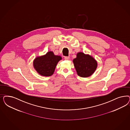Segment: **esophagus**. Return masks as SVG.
<instances>
[{
  "mask_svg": "<svg viewBox=\"0 0 130 130\" xmlns=\"http://www.w3.org/2000/svg\"><path fill=\"white\" fill-rule=\"evenodd\" d=\"M69 59H70V57L69 56H65L64 57V59L66 60H69Z\"/></svg>",
  "mask_w": 130,
  "mask_h": 130,
  "instance_id": "obj_1",
  "label": "esophagus"
}]
</instances>
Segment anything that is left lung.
Masks as SVG:
<instances>
[{
	"mask_svg": "<svg viewBox=\"0 0 130 130\" xmlns=\"http://www.w3.org/2000/svg\"><path fill=\"white\" fill-rule=\"evenodd\" d=\"M73 63L77 75L82 77H87L94 73L97 67V62L91 56L82 52L77 54Z\"/></svg>",
	"mask_w": 130,
	"mask_h": 130,
	"instance_id": "obj_1",
	"label": "left lung"
}]
</instances>
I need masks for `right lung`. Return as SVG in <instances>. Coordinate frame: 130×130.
I'll list each match as a JSON object with an SVG mask.
<instances>
[{"label":"right lung","mask_w":130,"mask_h":130,"mask_svg":"<svg viewBox=\"0 0 130 130\" xmlns=\"http://www.w3.org/2000/svg\"><path fill=\"white\" fill-rule=\"evenodd\" d=\"M61 59L60 56L55 55L53 52L50 51L44 55L35 59L34 67L40 75L49 76L54 74L57 63Z\"/></svg>","instance_id":"add662e5"}]
</instances>
